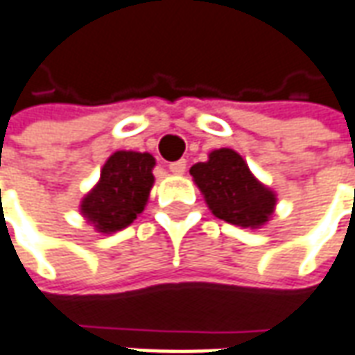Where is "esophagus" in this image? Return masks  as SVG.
I'll use <instances>...</instances> for the list:
<instances>
[{
    "instance_id": "obj_1",
    "label": "esophagus",
    "mask_w": 355,
    "mask_h": 355,
    "mask_svg": "<svg viewBox=\"0 0 355 355\" xmlns=\"http://www.w3.org/2000/svg\"><path fill=\"white\" fill-rule=\"evenodd\" d=\"M168 171L173 173V175H184V171H187V161H175V163H171L168 165Z\"/></svg>"
}]
</instances>
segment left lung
I'll return each mask as SVG.
<instances>
[{"label": "left lung", "instance_id": "left-lung-1", "mask_svg": "<svg viewBox=\"0 0 355 355\" xmlns=\"http://www.w3.org/2000/svg\"><path fill=\"white\" fill-rule=\"evenodd\" d=\"M190 175L211 214L231 225L259 229L276 209V192L252 175L235 149H214L208 161L190 167Z\"/></svg>", "mask_w": 355, "mask_h": 355}]
</instances>
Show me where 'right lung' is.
<instances>
[{"instance_id": "1", "label": "right lung", "mask_w": 355, "mask_h": 355, "mask_svg": "<svg viewBox=\"0 0 355 355\" xmlns=\"http://www.w3.org/2000/svg\"><path fill=\"white\" fill-rule=\"evenodd\" d=\"M155 157L139 151H114L101 168V178L87 192L79 211L95 231L116 233L144 211L153 188Z\"/></svg>"}]
</instances>
